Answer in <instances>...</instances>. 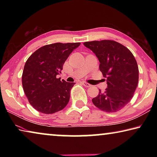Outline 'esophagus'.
Wrapping results in <instances>:
<instances>
[{
	"label": "esophagus",
	"mask_w": 157,
	"mask_h": 157,
	"mask_svg": "<svg viewBox=\"0 0 157 157\" xmlns=\"http://www.w3.org/2000/svg\"><path fill=\"white\" fill-rule=\"evenodd\" d=\"M82 84H83L84 86H86V87H90V86H91V84H89V83H87L86 82H84V81L82 82Z\"/></svg>",
	"instance_id": "34e87169"
}]
</instances>
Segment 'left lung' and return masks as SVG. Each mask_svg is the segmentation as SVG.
<instances>
[{
    "mask_svg": "<svg viewBox=\"0 0 157 157\" xmlns=\"http://www.w3.org/2000/svg\"><path fill=\"white\" fill-rule=\"evenodd\" d=\"M100 62V71L107 78V88L92 99L95 107L109 113L124 108L132 100L139 82V68L130 50L113 40L84 42Z\"/></svg>",
    "mask_w": 157,
    "mask_h": 157,
    "instance_id": "obj_1",
    "label": "left lung"
}]
</instances>
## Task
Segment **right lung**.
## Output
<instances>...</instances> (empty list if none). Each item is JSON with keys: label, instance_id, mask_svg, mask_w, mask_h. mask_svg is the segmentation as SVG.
<instances>
[{"label": "right lung", "instance_id": "obj_1", "mask_svg": "<svg viewBox=\"0 0 157 157\" xmlns=\"http://www.w3.org/2000/svg\"><path fill=\"white\" fill-rule=\"evenodd\" d=\"M80 43L46 45L32 54L22 75L23 91L30 104L39 112L51 114L62 110L70 100L74 82L57 78L63 65Z\"/></svg>", "mask_w": 157, "mask_h": 157}]
</instances>
